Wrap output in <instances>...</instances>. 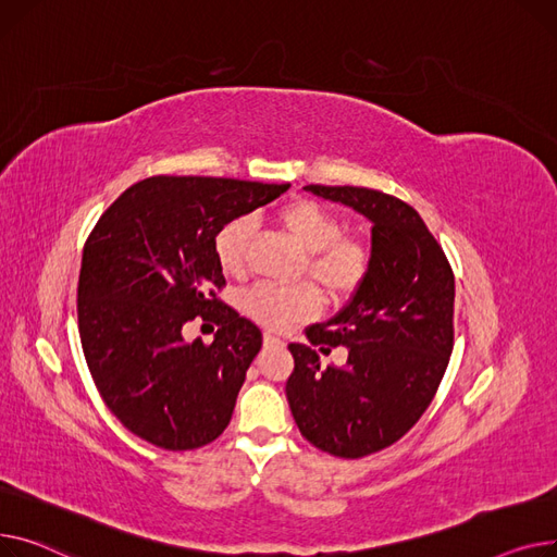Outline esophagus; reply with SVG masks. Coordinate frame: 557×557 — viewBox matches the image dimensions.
I'll use <instances>...</instances> for the list:
<instances>
[{"mask_svg":"<svg viewBox=\"0 0 557 557\" xmlns=\"http://www.w3.org/2000/svg\"><path fill=\"white\" fill-rule=\"evenodd\" d=\"M263 339H265V344H274V342H281V339H278L274 333H270V331H265Z\"/></svg>","mask_w":557,"mask_h":557,"instance_id":"34e87169","label":"esophagus"}]
</instances>
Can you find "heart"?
I'll list each match as a JSON object with an SVG mask.
<instances>
[{"instance_id": "b5f03b06", "label": "heart", "mask_w": 557, "mask_h": 557, "mask_svg": "<svg viewBox=\"0 0 557 557\" xmlns=\"http://www.w3.org/2000/svg\"><path fill=\"white\" fill-rule=\"evenodd\" d=\"M274 220L308 253L304 274L325 299L339 304L362 287L371 270V249L359 236L342 234L344 222L337 213L314 200L299 198L281 205ZM253 228V218L238 215L222 224L215 234L213 251L226 276L243 278L247 274ZM240 304L251 319L281 331L314 314L319 297L312 287L287 289L260 283L245 292Z\"/></svg>"}]
</instances>
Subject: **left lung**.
<instances>
[{"instance_id":"1","label":"left lung","mask_w":557,"mask_h":557,"mask_svg":"<svg viewBox=\"0 0 557 557\" xmlns=\"http://www.w3.org/2000/svg\"><path fill=\"white\" fill-rule=\"evenodd\" d=\"M306 190L367 215L371 270L331 321L289 344L285 382L299 432L321 451L362 459L400 441L434 400L454 348V272L428 224L407 202L362 186ZM349 348L344 368L318 352Z\"/></svg>"}]
</instances>
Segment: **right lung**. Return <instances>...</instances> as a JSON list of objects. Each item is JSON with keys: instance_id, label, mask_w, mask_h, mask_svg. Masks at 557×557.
Wrapping results in <instances>:
<instances>
[{"instance_id": "1", "label": "right lung", "mask_w": 557, "mask_h": 557, "mask_svg": "<svg viewBox=\"0 0 557 557\" xmlns=\"http://www.w3.org/2000/svg\"><path fill=\"white\" fill-rule=\"evenodd\" d=\"M289 184L154 175L123 190L83 247L78 335L91 380L125 430L161 449H195L232 420L263 333L218 299L220 226ZM200 315L216 339L186 345Z\"/></svg>"}]
</instances>
